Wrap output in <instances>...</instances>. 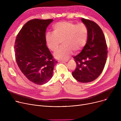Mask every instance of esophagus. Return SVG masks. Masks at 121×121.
<instances>
[{
  "mask_svg": "<svg viewBox=\"0 0 121 121\" xmlns=\"http://www.w3.org/2000/svg\"><path fill=\"white\" fill-rule=\"evenodd\" d=\"M68 61V60H60L59 61V62H61V63H66Z\"/></svg>",
  "mask_w": 121,
  "mask_h": 121,
  "instance_id": "esophagus-1",
  "label": "esophagus"
}]
</instances>
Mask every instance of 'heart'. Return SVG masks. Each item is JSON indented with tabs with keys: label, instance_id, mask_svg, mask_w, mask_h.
<instances>
[{
	"label": "heart",
	"instance_id": "heart-1",
	"mask_svg": "<svg viewBox=\"0 0 121 121\" xmlns=\"http://www.w3.org/2000/svg\"><path fill=\"white\" fill-rule=\"evenodd\" d=\"M53 29V33L48 32L46 35L48 48L54 52L60 46L61 42L63 45L54 52L56 58L66 60L73 52L78 53L85 46L88 36L85 24L63 21L54 24Z\"/></svg>",
	"mask_w": 121,
	"mask_h": 121
}]
</instances>
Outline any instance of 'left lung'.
I'll list each match as a JSON object with an SVG mask.
<instances>
[{
    "label": "left lung",
    "mask_w": 121,
    "mask_h": 121,
    "mask_svg": "<svg viewBox=\"0 0 121 121\" xmlns=\"http://www.w3.org/2000/svg\"><path fill=\"white\" fill-rule=\"evenodd\" d=\"M81 21L87 27L88 39L81 52L73 57L77 68L72 74L79 82L87 83L97 79L102 73L108 51L104 34L99 25L84 18Z\"/></svg>",
    "instance_id": "1"
}]
</instances>
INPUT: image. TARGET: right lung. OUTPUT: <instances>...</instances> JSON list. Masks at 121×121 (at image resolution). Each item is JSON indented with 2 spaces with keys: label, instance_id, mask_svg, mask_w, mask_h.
<instances>
[{
  "label": "right lung",
  "instance_id": "1",
  "mask_svg": "<svg viewBox=\"0 0 121 121\" xmlns=\"http://www.w3.org/2000/svg\"><path fill=\"white\" fill-rule=\"evenodd\" d=\"M52 19H33L25 23L15 43L16 62L22 73L33 83L42 85L52 78L57 62L46 45V31Z\"/></svg>",
  "mask_w": 121,
  "mask_h": 121
}]
</instances>
